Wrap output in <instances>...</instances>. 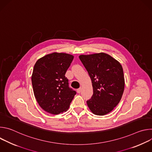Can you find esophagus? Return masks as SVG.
<instances>
[{
    "mask_svg": "<svg viewBox=\"0 0 152 152\" xmlns=\"http://www.w3.org/2000/svg\"><path fill=\"white\" fill-rule=\"evenodd\" d=\"M81 91H82V88H78V89L77 90V93H80Z\"/></svg>",
    "mask_w": 152,
    "mask_h": 152,
    "instance_id": "34e87169",
    "label": "esophagus"
}]
</instances>
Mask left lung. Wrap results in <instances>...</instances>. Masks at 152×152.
Masks as SVG:
<instances>
[{"label":"left lung","mask_w":152,"mask_h":152,"mask_svg":"<svg viewBox=\"0 0 152 152\" xmlns=\"http://www.w3.org/2000/svg\"><path fill=\"white\" fill-rule=\"evenodd\" d=\"M79 59L91 79L93 94L86 101L91 111L103 115L112 111L120 102L124 88L121 65L110 55L95 53L80 55Z\"/></svg>","instance_id":"obj_1"}]
</instances>
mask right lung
Wrapping results in <instances>:
<instances>
[{
    "label": "right lung",
    "mask_w": 152,
    "mask_h": 152,
    "mask_svg": "<svg viewBox=\"0 0 152 152\" xmlns=\"http://www.w3.org/2000/svg\"><path fill=\"white\" fill-rule=\"evenodd\" d=\"M73 58L55 52L39 59L35 64L32 75L34 96L42 109L50 114L67 111L76 94L65 76Z\"/></svg>",
    "instance_id": "1"
}]
</instances>
